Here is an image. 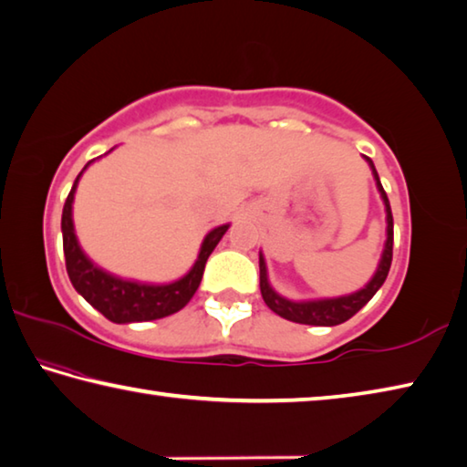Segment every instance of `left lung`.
Masks as SVG:
<instances>
[{"mask_svg":"<svg viewBox=\"0 0 467 467\" xmlns=\"http://www.w3.org/2000/svg\"><path fill=\"white\" fill-rule=\"evenodd\" d=\"M365 160L369 161V166L373 170L375 182H378V191L381 194L383 204H386V217H388V240H386V248H383L378 271H375L373 279L367 283L361 291L350 293V296L334 297V299H316V301H291L287 297H281L279 293L271 287V283H268V276H266L265 256L260 254V293H263L265 304L271 307L275 314L285 317V320L296 322V324H307V326H338L342 322L350 320L358 309L369 304V299L379 291L383 281L388 279L391 256H394V217H391L388 194L379 182L378 170H375L373 161L367 158V155Z\"/></svg>","mask_w":467,"mask_h":467,"instance_id":"left-lung-1","label":"left lung"}]
</instances>
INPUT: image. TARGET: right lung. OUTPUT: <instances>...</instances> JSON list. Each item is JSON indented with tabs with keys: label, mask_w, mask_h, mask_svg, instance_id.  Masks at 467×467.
I'll return each mask as SVG.
<instances>
[{
	"label": "right lung",
	"mask_w": 467,
	"mask_h": 467,
	"mask_svg": "<svg viewBox=\"0 0 467 467\" xmlns=\"http://www.w3.org/2000/svg\"><path fill=\"white\" fill-rule=\"evenodd\" d=\"M88 166L89 161L86 163V168ZM81 171L71 186L67 201L63 204L61 217L65 266H67V275L73 287H76V291L89 306L96 307L98 312L104 317H109L114 324L150 322L180 312V309L192 299L196 289H199L207 258L211 256V252L215 250L219 240L223 238L229 225H219L207 234V238L201 244L199 258H196L194 266L182 276V279L168 285H147L119 279V276H112L110 273L98 268L92 260L81 252L76 232H73L71 204Z\"/></svg>",
	"instance_id": "1"
}]
</instances>
